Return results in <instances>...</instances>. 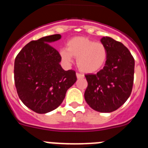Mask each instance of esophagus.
<instances>
[{
    "instance_id": "esophagus-1",
    "label": "esophagus",
    "mask_w": 148,
    "mask_h": 148,
    "mask_svg": "<svg viewBox=\"0 0 148 148\" xmlns=\"http://www.w3.org/2000/svg\"><path fill=\"white\" fill-rule=\"evenodd\" d=\"M76 76H77V78H83L84 77V75H82V74H81V73H76Z\"/></svg>"
}]
</instances>
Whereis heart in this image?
<instances>
[{
	"instance_id": "obj_1",
	"label": "heart",
	"mask_w": 148,
	"mask_h": 148,
	"mask_svg": "<svg viewBox=\"0 0 148 148\" xmlns=\"http://www.w3.org/2000/svg\"><path fill=\"white\" fill-rule=\"evenodd\" d=\"M64 61L71 63L73 56L77 58V65L84 73H92L98 71L105 64L108 50L101 43H96L84 37H75L67 43V48L60 50Z\"/></svg>"
}]
</instances>
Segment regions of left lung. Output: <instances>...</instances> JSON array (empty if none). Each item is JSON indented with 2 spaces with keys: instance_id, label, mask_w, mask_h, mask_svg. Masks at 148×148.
<instances>
[{
  "instance_id": "8db88e82",
  "label": "left lung",
  "mask_w": 148,
  "mask_h": 148,
  "mask_svg": "<svg viewBox=\"0 0 148 148\" xmlns=\"http://www.w3.org/2000/svg\"><path fill=\"white\" fill-rule=\"evenodd\" d=\"M101 42L108 50L105 66L96 74L85 75L87 81L84 99L92 109L110 113L127 100L133 89L135 61L122 43L110 37Z\"/></svg>"
}]
</instances>
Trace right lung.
<instances>
[{"label": "right lung", "mask_w": 148, "mask_h": 148, "mask_svg": "<svg viewBox=\"0 0 148 148\" xmlns=\"http://www.w3.org/2000/svg\"><path fill=\"white\" fill-rule=\"evenodd\" d=\"M59 34L32 40L16 56L14 79L22 102L37 113H47L62 103L66 90L77 78L73 70L65 71L59 53L50 43L61 39Z\"/></svg>", "instance_id": "add662e5"}]
</instances>
